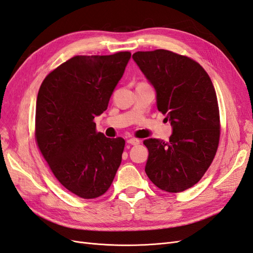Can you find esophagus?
<instances>
[{
    "label": "esophagus",
    "mask_w": 253,
    "mask_h": 253,
    "mask_svg": "<svg viewBox=\"0 0 253 253\" xmlns=\"http://www.w3.org/2000/svg\"><path fill=\"white\" fill-rule=\"evenodd\" d=\"M126 142H127V143H129V145L136 146V145H139L140 140H139V139H137V138H128V139L126 140Z\"/></svg>",
    "instance_id": "esophagus-1"
}]
</instances>
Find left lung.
<instances>
[{
  "mask_svg": "<svg viewBox=\"0 0 253 253\" xmlns=\"http://www.w3.org/2000/svg\"><path fill=\"white\" fill-rule=\"evenodd\" d=\"M133 59L156 93L158 110L172 126L168 141L148 138L145 171L159 188L180 193L194 186L214 160L220 136L213 83L189 57L171 51L136 52Z\"/></svg>",
  "mask_w": 253,
  "mask_h": 253,
  "instance_id": "8db88e82",
  "label": "left lung"
}]
</instances>
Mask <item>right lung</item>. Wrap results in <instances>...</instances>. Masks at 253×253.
Instances as JSON below:
<instances>
[{"instance_id":"add662e5","label":"right lung","mask_w":253,"mask_h":253,"mask_svg":"<svg viewBox=\"0 0 253 253\" xmlns=\"http://www.w3.org/2000/svg\"><path fill=\"white\" fill-rule=\"evenodd\" d=\"M131 58L74 56L43 80L36 102V140L54 175L84 199L103 195L121 164L125 139L95 131Z\"/></svg>"}]
</instances>
